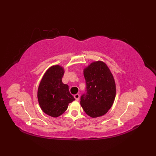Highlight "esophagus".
<instances>
[{"instance_id":"34e87169","label":"esophagus","mask_w":156,"mask_h":156,"mask_svg":"<svg viewBox=\"0 0 156 156\" xmlns=\"http://www.w3.org/2000/svg\"><path fill=\"white\" fill-rule=\"evenodd\" d=\"M74 98H75V99L77 100V101H79V99H80V94H76L74 95Z\"/></svg>"}]
</instances>
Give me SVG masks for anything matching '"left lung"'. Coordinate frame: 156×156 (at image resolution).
Segmentation results:
<instances>
[{
    "mask_svg": "<svg viewBox=\"0 0 156 156\" xmlns=\"http://www.w3.org/2000/svg\"><path fill=\"white\" fill-rule=\"evenodd\" d=\"M87 93L80 98L84 112L93 118L105 115L112 107L116 94L114 76L108 66L96 61L84 69Z\"/></svg>",
    "mask_w": 156,
    "mask_h": 156,
    "instance_id": "8db88e82",
    "label": "left lung"
}]
</instances>
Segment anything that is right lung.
<instances>
[{"label": "right lung", "instance_id": "1", "mask_svg": "<svg viewBox=\"0 0 156 156\" xmlns=\"http://www.w3.org/2000/svg\"><path fill=\"white\" fill-rule=\"evenodd\" d=\"M64 73L63 66H51L44 74L39 85L37 98L41 108L53 117L63 114L69 103L75 100L69 92V86L62 83Z\"/></svg>", "mask_w": 156, "mask_h": 156}]
</instances>
